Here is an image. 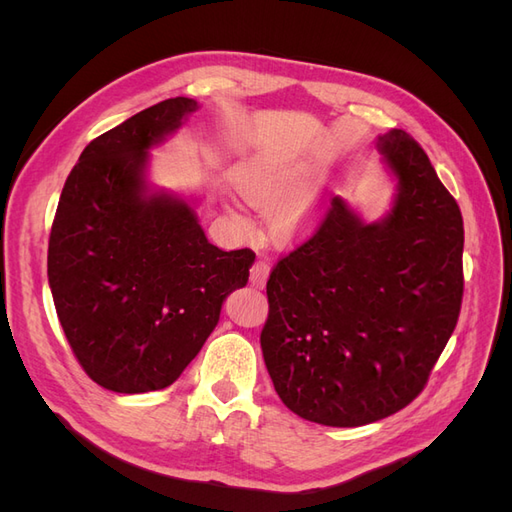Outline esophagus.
Returning <instances> with one entry per match:
<instances>
[{"instance_id":"obj_1","label":"esophagus","mask_w":512,"mask_h":512,"mask_svg":"<svg viewBox=\"0 0 512 512\" xmlns=\"http://www.w3.org/2000/svg\"><path fill=\"white\" fill-rule=\"evenodd\" d=\"M269 280V265L265 260H256L250 269V284L256 288H262Z\"/></svg>"}]
</instances>
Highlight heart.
<instances>
[{
    "label": "heart",
    "instance_id": "obj_1",
    "mask_svg": "<svg viewBox=\"0 0 512 512\" xmlns=\"http://www.w3.org/2000/svg\"><path fill=\"white\" fill-rule=\"evenodd\" d=\"M269 179H271L269 170L265 166H252L245 175V185H247V190H250V194L260 196L269 185Z\"/></svg>",
    "mask_w": 512,
    "mask_h": 512
}]
</instances>
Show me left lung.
Listing matches in <instances>:
<instances>
[{
    "instance_id": "obj_1",
    "label": "left lung",
    "mask_w": 512,
    "mask_h": 512,
    "mask_svg": "<svg viewBox=\"0 0 512 512\" xmlns=\"http://www.w3.org/2000/svg\"><path fill=\"white\" fill-rule=\"evenodd\" d=\"M399 179L393 211L363 224L335 196L267 282L262 356L305 421L359 427L421 395L463 297L461 211L404 130L378 143Z\"/></svg>"
}]
</instances>
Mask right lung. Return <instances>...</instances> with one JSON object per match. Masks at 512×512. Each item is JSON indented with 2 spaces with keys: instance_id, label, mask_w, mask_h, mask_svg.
<instances>
[{
  "instance_id": "obj_1",
  "label": "right lung",
  "mask_w": 512,
  "mask_h": 512,
  "mask_svg": "<svg viewBox=\"0 0 512 512\" xmlns=\"http://www.w3.org/2000/svg\"><path fill=\"white\" fill-rule=\"evenodd\" d=\"M196 108L168 98L100 134L59 196L49 237L57 318L85 374L108 391L173 384L256 258L211 245L183 200L145 194L147 149Z\"/></svg>"
}]
</instances>
